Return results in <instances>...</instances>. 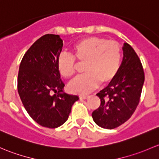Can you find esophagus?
<instances>
[{"mask_svg":"<svg viewBox=\"0 0 159 159\" xmlns=\"http://www.w3.org/2000/svg\"><path fill=\"white\" fill-rule=\"evenodd\" d=\"M88 98V96H85V95H80V99H86Z\"/></svg>","mask_w":159,"mask_h":159,"instance_id":"esophagus-1","label":"esophagus"}]
</instances>
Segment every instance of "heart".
I'll list each match as a JSON object with an SVG mask.
<instances>
[{
    "label": "heart",
    "mask_w": 159,
    "mask_h": 159,
    "mask_svg": "<svg viewBox=\"0 0 159 159\" xmlns=\"http://www.w3.org/2000/svg\"><path fill=\"white\" fill-rule=\"evenodd\" d=\"M74 57L86 63L84 73L68 86L71 93L86 94L96 89L99 83L106 85L113 81L119 73L122 50L116 41H108L99 37H89L76 43L73 48ZM73 56L61 53L57 58V68L65 78H70L76 71V61Z\"/></svg>",
    "instance_id": "b5f03b06"
}]
</instances>
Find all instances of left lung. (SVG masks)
<instances>
[{
	"mask_svg": "<svg viewBox=\"0 0 159 159\" xmlns=\"http://www.w3.org/2000/svg\"><path fill=\"white\" fill-rule=\"evenodd\" d=\"M122 51L123 58L116 77L96 94L101 104L92 117L103 129H115L132 116L139 102L145 81L142 65L133 48L125 43Z\"/></svg>",
	"mask_w": 159,
	"mask_h": 159,
	"instance_id": "obj_1",
	"label": "left lung"
}]
</instances>
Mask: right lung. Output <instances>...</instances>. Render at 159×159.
<instances>
[{
  "instance_id": "right-lung-1",
  "label": "right lung",
  "mask_w": 159,
  "mask_h": 159,
  "mask_svg": "<svg viewBox=\"0 0 159 159\" xmlns=\"http://www.w3.org/2000/svg\"><path fill=\"white\" fill-rule=\"evenodd\" d=\"M63 45L59 35L46 34L29 48L19 67L17 89L22 103L30 117L47 128L63 125L79 99L63 92L65 85L57 68ZM52 91L58 93L52 96Z\"/></svg>"
}]
</instances>
